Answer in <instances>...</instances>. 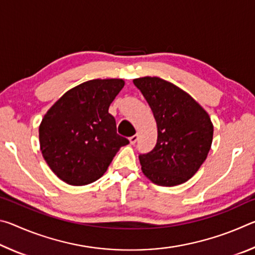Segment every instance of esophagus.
Returning a JSON list of instances; mask_svg holds the SVG:
<instances>
[{"mask_svg":"<svg viewBox=\"0 0 255 255\" xmlns=\"http://www.w3.org/2000/svg\"><path fill=\"white\" fill-rule=\"evenodd\" d=\"M137 139H138V135H133V136H131L130 138H129V141H130L131 145H133L137 141Z\"/></svg>","mask_w":255,"mask_h":255,"instance_id":"obj_1","label":"esophagus"}]
</instances>
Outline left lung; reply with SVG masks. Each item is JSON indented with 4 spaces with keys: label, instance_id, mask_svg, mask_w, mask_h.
<instances>
[{
    "label": "left lung",
    "instance_id": "left-lung-1",
    "mask_svg": "<svg viewBox=\"0 0 255 255\" xmlns=\"http://www.w3.org/2000/svg\"><path fill=\"white\" fill-rule=\"evenodd\" d=\"M153 111L157 141L152 152L139 155L141 171L162 187L187 182L197 173L213 143L208 112L179 86L156 76L132 81Z\"/></svg>",
    "mask_w": 255,
    "mask_h": 255
}]
</instances>
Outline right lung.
I'll list each match as a JSON object with an SVG mask.
<instances>
[{
    "mask_svg": "<svg viewBox=\"0 0 255 255\" xmlns=\"http://www.w3.org/2000/svg\"><path fill=\"white\" fill-rule=\"evenodd\" d=\"M122 79H97L68 90L42 118L39 144L55 175L70 185L92 183L105 174L127 138L117 133L109 107Z\"/></svg>",
    "mask_w": 255,
    "mask_h": 255,
    "instance_id": "1",
    "label": "right lung"
}]
</instances>
